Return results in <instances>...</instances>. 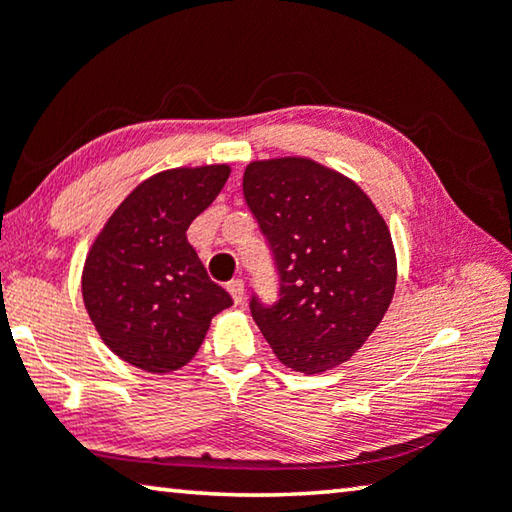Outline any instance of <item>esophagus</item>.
Segmentation results:
<instances>
[{
    "label": "esophagus",
    "instance_id": "1",
    "mask_svg": "<svg viewBox=\"0 0 512 512\" xmlns=\"http://www.w3.org/2000/svg\"><path fill=\"white\" fill-rule=\"evenodd\" d=\"M227 291H230V296H232L234 303L241 305V300H243V280L241 278H234V280L227 282Z\"/></svg>",
    "mask_w": 512,
    "mask_h": 512
}]
</instances>
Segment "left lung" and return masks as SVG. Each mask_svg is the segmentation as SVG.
Instances as JSON below:
<instances>
[{
	"label": "left lung",
	"instance_id": "1",
	"mask_svg": "<svg viewBox=\"0 0 512 512\" xmlns=\"http://www.w3.org/2000/svg\"><path fill=\"white\" fill-rule=\"evenodd\" d=\"M243 198L278 271L273 305L250 298L273 353L303 373L351 360L394 296L396 255L383 216L358 184L303 157L248 164Z\"/></svg>",
	"mask_w": 512,
	"mask_h": 512
}]
</instances>
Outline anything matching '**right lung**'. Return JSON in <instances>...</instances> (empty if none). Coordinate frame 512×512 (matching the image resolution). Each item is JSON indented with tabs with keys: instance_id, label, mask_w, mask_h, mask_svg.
I'll use <instances>...</instances> for the list:
<instances>
[{
	"instance_id": "1",
	"label": "right lung",
	"mask_w": 512,
	"mask_h": 512,
	"mask_svg": "<svg viewBox=\"0 0 512 512\" xmlns=\"http://www.w3.org/2000/svg\"><path fill=\"white\" fill-rule=\"evenodd\" d=\"M227 177L225 164L164 170L136 186L97 234L81 294L120 360L150 373L180 369L198 353L214 316L232 305L186 241L191 221Z\"/></svg>"
}]
</instances>
